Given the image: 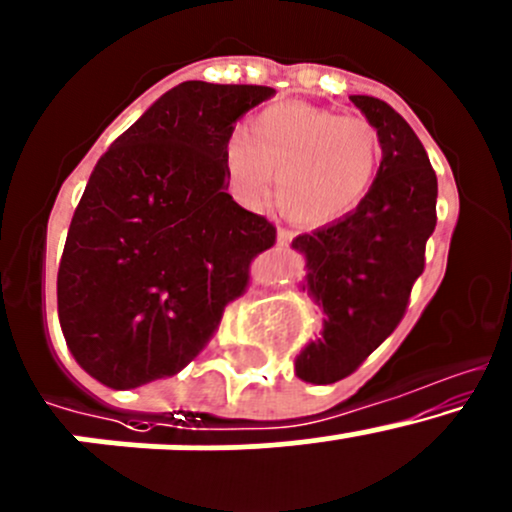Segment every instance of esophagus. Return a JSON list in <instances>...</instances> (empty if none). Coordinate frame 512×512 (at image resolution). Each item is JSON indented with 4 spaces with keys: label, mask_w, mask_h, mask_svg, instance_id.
Instances as JSON below:
<instances>
[{
    "label": "esophagus",
    "mask_w": 512,
    "mask_h": 512,
    "mask_svg": "<svg viewBox=\"0 0 512 512\" xmlns=\"http://www.w3.org/2000/svg\"><path fill=\"white\" fill-rule=\"evenodd\" d=\"M294 238H297V233H294L292 228H279V233H277L279 245H289V242H292Z\"/></svg>",
    "instance_id": "esophagus-1"
}]
</instances>
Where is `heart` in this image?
<instances>
[{
    "label": "heart",
    "instance_id": "obj_1",
    "mask_svg": "<svg viewBox=\"0 0 512 512\" xmlns=\"http://www.w3.org/2000/svg\"><path fill=\"white\" fill-rule=\"evenodd\" d=\"M380 159L383 137L373 122L304 102L267 107L225 144V169L242 201H265L277 174L279 208L304 225L351 213L373 186Z\"/></svg>",
    "mask_w": 512,
    "mask_h": 512
}]
</instances>
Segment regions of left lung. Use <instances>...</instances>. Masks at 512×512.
Masks as SVG:
<instances>
[{
	"label": "left lung",
	"mask_w": 512,
	"mask_h": 512,
	"mask_svg": "<svg viewBox=\"0 0 512 512\" xmlns=\"http://www.w3.org/2000/svg\"><path fill=\"white\" fill-rule=\"evenodd\" d=\"M380 129L383 161L353 213L292 242L306 255V284L324 306V336L297 355L306 383L348 378L395 331L424 272L437 225V174L400 112L370 95H351Z\"/></svg>",
	"instance_id": "left-lung-1"
}]
</instances>
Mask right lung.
<instances>
[{
  "instance_id": "obj_1",
  "label": "right lung",
  "mask_w": 512,
  "mask_h": 512,
  "mask_svg": "<svg viewBox=\"0 0 512 512\" xmlns=\"http://www.w3.org/2000/svg\"><path fill=\"white\" fill-rule=\"evenodd\" d=\"M265 85L186 80L95 164L58 267L68 348L102 385H147L184 370L250 287V262L277 228L228 193L225 144Z\"/></svg>"
}]
</instances>
